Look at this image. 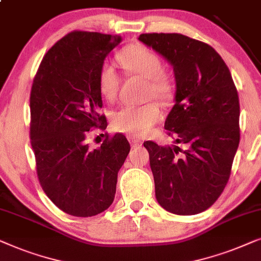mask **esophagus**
Returning a JSON list of instances; mask_svg holds the SVG:
<instances>
[{"mask_svg": "<svg viewBox=\"0 0 261 261\" xmlns=\"http://www.w3.org/2000/svg\"><path fill=\"white\" fill-rule=\"evenodd\" d=\"M127 140H128V142H130L131 147H140V145H142V142L133 136H128Z\"/></svg>", "mask_w": 261, "mask_h": 261, "instance_id": "1", "label": "esophagus"}]
</instances>
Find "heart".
I'll list each match as a JSON object with an SVG mask.
<instances>
[{
  "label": "heart",
  "instance_id": "b5f03b06",
  "mask_svg": "<svg viewBox=\"0 0 261 261\" xmlns=\"http://www.w3.org/2000/svg\"><path fill=\"white\" fill-rule=\"evenodd\" d=\"M118 61L128 74L140 76L147 82L145 94L160 101H168L173 94V85L163 72V63L158 54L141 44L128 45L118 55ZM98 86L101 95L109 101L116 99L119 89V76L109 63H103L98 74ZM161 119V112L155 103L140 106L126 105L116 111L112 126L119 133L133 136H144Z\"/></svg>",
  "mask_w": 261,
  "mask_h": 261
}]
</instances>
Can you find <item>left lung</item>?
<instances>
[{
    "label": "left lung",
    "instance_id": "left-lung-1",
    "mask_svg": "<svg viewBox=\"0 0 261 261\" xmlns=\"http://www.w3.org/2000/svg\"><path fill=\"white\" fill-rule=\"evenodd\" d=\"M138 40L173 67L174 106L165 128L175 143L144 142L163 209L196 215L213 205L227 185L240 142V103L230 71L210 45L179 33H145Z\"/></svg>",
    "mask_w": 261,
    "mask_h": 261
}]
</instances>
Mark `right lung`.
I'll use <instances>...</instances> for the list:
<instances>
[{
    "instance_id": "obj_1",
    "label": "right lung",
    "mask_w": 261,
    "mask_h": 261,
    "mask_svg": "<svg viewBox=\"0 0 261 261\" xmlns=\"http://www.w3.org/2000/svg\"><path fill=\"white\" fill-rule=\"evenodd\" d=\"M120 36L75 31L44 56L31 90V144L44 192L76 217L95 216L113 203L118 172L130 151L121 134L96 149L87 131L106 126L98 74Z\"/></svg>"
}]
</instances>
